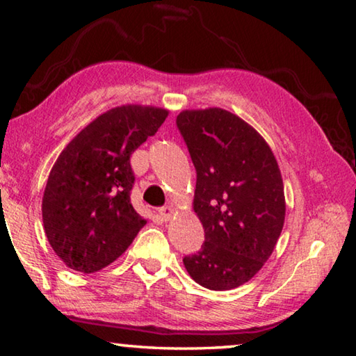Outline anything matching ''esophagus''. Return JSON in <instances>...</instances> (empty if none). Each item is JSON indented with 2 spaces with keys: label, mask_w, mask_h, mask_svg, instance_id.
I'll use <instances>...</instances> for the list:
<instances>
[{
  "label": "esophagus",
  "mask_w": 356,
  "mask_h": 356,
  "mask_svg": "<svg viewBox=\"0 0 356 356\" xmlns=\"http://www.w3.org/2000/svg\"><path fill=\"white\" fill-rule=\"evenodd\" d=\"M159 213H160V216H161V220L170 221L172 213H174V209H172L171 206H163V207L159 209Z\"/></svg>",
  "instance_id": "esophagus-1"
}]
</instances>
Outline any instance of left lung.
<instances>
[{
    "mask_svg": "<svg viewBox=\"0 0 356 356\" xmlns=\"http://www.w3.org/2000/svg\"><path fill=\"white\" fill-rule=\"evenodd\" d=\"M176 124L196 168L193 209L206 232L184 265L202 287L231 291L262 268L281 236L286 200L278 161L250 124L221 108L185 110Z\"/></svg>",
    "mask_w": 356,
    "mask_h": 356,
    "instance_id": "1",
    "label": "left lung"
}]
</instances>
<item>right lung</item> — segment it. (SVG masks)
Listing matches in <instances>:
<instances>
[{
  "label": "right lung",
  "mask_w": 356,
  "mask_h": 356,
  "mask_svg": "<svg viewBox=\"0 0 356 356\" xmlns=\"http://www.w3.org/2000/svg\"><path fill=\"white\" fill-rule=\"evenodd\" d=\"M168 118L156 106L124 105L86 125L53 165L42 197L45 236L69 268L94 273L116 261L146 220L130 202V156Z\"/></svg>",
  "instance_id": "add662e5"
}]
</instances>
